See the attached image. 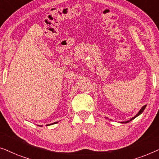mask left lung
I'll use <instances>...</instances> for the list:
<instances>
[{
  "label": "left lung",
  "mask_w": 159,
  "mask_h": 159,
  "mask_svg": "<svg viewBox=\"0 0 159 159\" xmlns=\"http://www.w3.org/2000/svg\"><path fill=\"white\" fill-rule=\"evenodd\" d=\"M145 107H146V105L143 106V107H142V108H141V109H140V111H139V112L138 113V114H137L135 115V116H134V117H132V118L131 119H130V121H132V119H134V118H136V117H137V116H139V115H140V114H142V113L143 112V111H144V110H145ZM126 122H129V121H126Z\"/></svg>",
  "instance_id": "8db88e82"
}]
</instances>
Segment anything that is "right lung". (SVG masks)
Instances as JSON below:
<instances>
[{"label":"right lung","instance_id":"right-lung-1","mask_svg":"<svg viewBox=\"0 0 159 159\" xmlns=\"http://www.w3.org/2000/svg\"><path fill=\"white\" fill-rule=\"evenodd\" d=\"M56 123H57V121H56V122H55V123H54V124H56ZM48 125H48L47 126H48Z\"/></svg>","mask_w":159,"mask_h":159}]
</instances>
